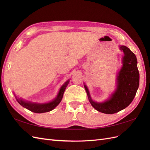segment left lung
<instances>
[{"instance_id": "8db88e82", "label": "left lung", "mask_w": 150, "mask_h": 150, "mask_svg": "<svg viewBox=\"0 0 150 150\" xmlns=\"http://www.w3.org/2000/svg\"><path fill=\"white\" fill-rule=\"evenodd\" d=\"M124 53L122 66L117 76V88L110 99L103 103L93 101L89 90L84 85L92 106L97 111L105 114H114L128 106L132 102L139 87V74L135 54L125 46H120Z\"/></svg>"}]
</instances>
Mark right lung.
<instances>
[{"instance_id": "obj_1", "label": "right lung", "mask_w": 150, "mask_h": 150, "mask_svg": "<svg viewBox=\"0 0 150 150\" xmlns=\"http://www.w3.org/2000/svg\"><path fill=\"white\" fill-rule=\"evenodd\" d=\"M69 80L67 81L66 82L63 84V86H61V88L59 90V91L57 97L52 101L47 103L41 104V103H31V102L22 100L21 99L17 98V96H15L17 101L21 106H22L26 109H28V110H29L32 112H34L35 113H42V112H49L54 110V109L60 103L63 97V94H64V91L67 87V86L68 85V84H69Z\"/></svg>"}]
</instances>
